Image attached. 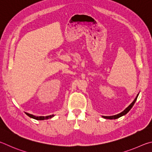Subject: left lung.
I'll use <instances>...</instances> for the list:
<instances>
[{"label":"left lung","instance_id":"1","mask_svg":"<svg viewBox=\"0 0 152 152\" xmlns=\"http://www.w3.org/2000/svg\"><path fill=\"white\" fill-rule=\"evenodd\" d=\"M138 95H139V94H137L136 97H135V99L134 100V102H133L131 103V104H130V105L128 106V107H127L124 111H122L121 113H119V114H117V115H112V116H103V118H105V119H118V118H120V117L123 116V115H126V113H127L129 112V111L130 110H131L133 106H134V103H135V102H136V100H137V97H138Z\"/></svg>","mask_w":152,"mask_h":152}]
</instances>
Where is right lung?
<instances>
[{
    "mask_svg": "<svg viewBox=\"0 0 152 152\" xmlns=\"http://www.w3.org/2000/svg\"><path fill=\"white\" fill-rule=\"evenodd\" d=\"M26 115H27L28 117H30L31 118H33L34 119H37V120H44V119H48L49 118H53L54 115H48V116H39V117H37V116H34L33 115H32V114L30 113H25Z\"/></svg>",
    "mask_w": 152,
    "mask_h": 152,
    "instance_id": "add662e5",
    "label": "right lung"
}]
</instances>
